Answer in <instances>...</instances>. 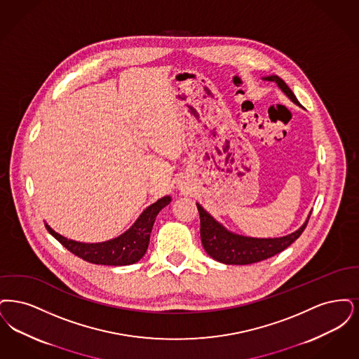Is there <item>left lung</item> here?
<instances>
[{
    "label": "left lung",
    "instance_id": "8db88e82",
    "mask_svg": "<svg viewBox=\"0 0 359 359\" xmlns=\"http://www.w3.org/2000/svg\"><path fill=\"white\" fill-rule=\"evenodd\" d=\"M266 80L276 81L280 87L281 91L287 95L294 103L300 106L297 102V96L291 91V88L281 80L279 76H268ZM197 209L200 213V234L203 241V250L206 253L224 264H253L257 262H263L278 253H280L285 248H288L297 238L300 237L303 231L306 229L309 219L299 228L297 232L279 237V238H252L244 237L238 234L228 232L222 225H219L216 219H213L208 212H205L203 206L197 203Z\"/></svg>",
    "mask_w": 359,
    "mask_h": 359
}]
</instances>
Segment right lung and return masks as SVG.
Returning <instances> with one entry per match:
<instances>
[{"mask_svg":"<svg viewBox=\"0 0 359 359\" xmlns=\"http://www.w3.org/2000/svg\"><path fill=\"white\" fill-rule=\"evenodd\" d=\"M172 200L170 197H163L156 203L150 205L135 224L118 238L109 240L99 244H83L74 240H68L59 233L53 232L47 224L48 232L52 234L62 247H65L71 253L80 257L87 263L100 265H128L140 262L146 253L150 233L156 221V215Z\"/></svg>","mask_w":359,"mask_h":359,"instance_id":"1","label":"right lung"}]
</instances>
